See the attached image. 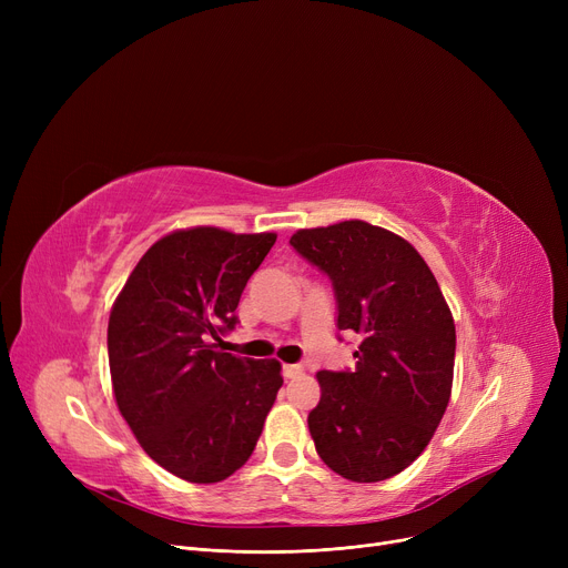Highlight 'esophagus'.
Wrapping results in <instances>:
<instances>
[{
    "mask_svg": "<svg viewBox=\"0 0 568 568\" xmlns=\"http://www.w3.org/2000/svg\"><path fill=\"white\" fill-rule=\"evenodd\" d=\"M302 375H304V366H300V364H285L283 366V377L285 379H296Z\"/></svg>",
    "mask_w": 568,
    "mask_h": 568,
    "instance_id": "obj_1",
    "label": "esophagus"
}]
</instances>
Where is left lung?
I'll return each instance as SVG.
<instances>
[{"label": "left lung", "mask_w": 568, "mask_h": 568, "mask_svg": "<svg viewBox=\"0 0 568 568\" xmlns=\"http://www.w3.org/2000/svg\"><path fill=\"white\" fill-rule=\"evenodd\" d=\"M290 244L329 276L338 329L362 336L354 371L317 373L315 449L343 479H392L422 456L449 405L452 311L424 257L389 230L343 221L294 232Z\"/></svg>", "instance_id": "obj_1"}]
</instances>
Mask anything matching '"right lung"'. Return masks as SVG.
<instances>
[{"instance_id": "obj_1", "label": "right lung", "mask_w": 568, "mask_h": 568, "mask_svg": "<svg viewBox=\"0 0 568 568\" xmlns=\"http://www.w3.org/2000/svg\"><path fill=\"white\" fill-rule=\"evenodd\" d=\"M274 232L176 230L149 248L108 322L119 412L146 456L191 484L242 467L283 384L276 359L216 349Z\"/></svg>"}]
</instances>
